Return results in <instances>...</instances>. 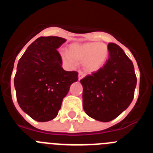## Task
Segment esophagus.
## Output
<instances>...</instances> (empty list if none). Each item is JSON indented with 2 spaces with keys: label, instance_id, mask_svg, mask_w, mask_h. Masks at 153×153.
Wrapping results in <instances>:
<instances>
[{
  "label": "esophagus",
  "instance_id": "obj_1",
  "mask_svg": "<svg viewBox=\"0 0 153 153\" xmlns=\"http://www.w3.org/2000/svg\"><path fill=\"white\" fill-rule=\"evenodd\" d=\"M83 77H84V74L79 71V74H78V79H79V80H80V79H83Z\"/></svg>",
  "mask_w": 153,
  "mask_h": 153
}]
</instances>
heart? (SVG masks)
Returning <instances> with one entry per match:
<instances>
[{
	"label": "heart",
	"mask_w": 153,
	"mask_h": 153,
	"mask_svg": "<svg viewBox=\"0 0 153 153\" xmlns=\"http://www.w3.org/2000/svg\"><path fill=\"white\" fill-rule=\"evenodd\" d=\"M109 51L106 44L100 43L73 44L68 51L60 53L61 59L68 67H73L76 61L83 62V67L89 73H95L104 67Z\"/></svg>",
	"instance_id": "obj_1"
}]
</instances>
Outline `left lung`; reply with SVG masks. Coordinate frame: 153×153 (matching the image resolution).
I'll list each match as a JSON object with an SVG mask.
<instances>
[{
	"label": "left lung",
	"instance_id": "1",
	"mask_svg": "<svg viewBox=\"0 0 153 153\" xmlns=\"http://www.w3.org/2000/svg\"><path fill=\"white\" fill-rule=\"evenodd\" d=\"M108 51L104 67L80 80L85 113L100 122L114 120L128 108L137 83L132 62L122 48L109 43Z\"/></svg>",
	"mask_w": 153,
	"mask_h": 153
}]
</instances>
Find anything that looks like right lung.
Listing matches in <instances>:
<instances>
[{
    "label": "right lung",
    "mask_w": 153,
    "mask_h": 153,
    "mask_svg": "<svg viewBox=\"0 0 153 153\" xmlns=\"http://www.w3.org/2000/svg\"><path fill=\"white\" fill-rule=\"evenodd\" d=\"M66 39L40 36L32 43L19 60L14 76L17 102L24 113L38 122L57 116L70 85L78 80L76 71L62 67L57 50Z\"/></svg>",
    "instance_id": "1"
}]
</instances>
